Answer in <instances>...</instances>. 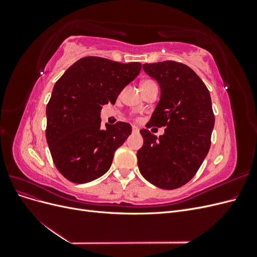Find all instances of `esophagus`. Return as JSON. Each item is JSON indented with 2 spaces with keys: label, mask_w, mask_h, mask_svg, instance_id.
Listing matches in <instances>:
<instances>
[{
  "label": "esophagus",
  "mask_w": 257,
  "mask_h": 257,
  "mask_svg": "<svg viewBox=\"0 0 257 257\" xmlns=\"http://www.w3.org/2000/svg\"><path fill=\"white\" fill-rule=\"evenodd\" d=\"M132 132H133V133H134V134H137V133H138V132H139V128H138L137 126L133 125V126H132Z\"/></svg>",
  "instance_id": "34e87169"
}]
</instances>
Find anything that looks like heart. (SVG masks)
<instances>
[{"label":"heart","mask_w":257,"mask_h":257,"mask_svg":"<svg viewBox=\"0 0 257 257\" xmlns=\"http://www.w3.org/2000/svg\"><path fill=\"white\" fill-rule=\"evenodd\" d=\"M154 81L153 80H145L144 82H143V84H142V87L143 85H146V84H149V83H153Z\"/></svg>","instance_id":"1"}]
</instances>
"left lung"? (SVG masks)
Returning <instances> with one entry per match:
<instances>
[{
	"mask_svg": "<svg viewBox=\"0 0 257 257\" xmlns=\"http://www.w3.org/2000/svg\"><path fill=\"white\" fill-rule=\"evenodd\" d=\"M143 68L161 88L160 102L146 127L167 128L160 139L141 131L144 146L137 152L138 167L155 186L175 190L196 175L211 146V97L197 74L180 62L146 63Z\"/></svg>",
	"mask_w": 257,
	"mask_h": 257,
	"instance_id": "obj_1",
	"label": "left lung"
}]
</instances>
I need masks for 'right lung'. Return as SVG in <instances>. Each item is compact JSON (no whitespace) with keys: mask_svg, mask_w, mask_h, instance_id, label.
<instances>
[{"mask_svg":"<svg viewBox=\"0 0 257 257\" xmlns=\"http://www.w3.org/2000/svg\"><path fill=\"white\" fill-rule=\"evenodd\" d=\"M139 62L120 63L84 57L61 76L46 108V139L59 172L74 183H85L110 168L114 151L132 133L125 122L100 127L102 106L114 104L136 78Z\"/></svg>","mask_w":257,"mask_h":257,"instance_id":"1","label":"right lung"}]
</instances>
